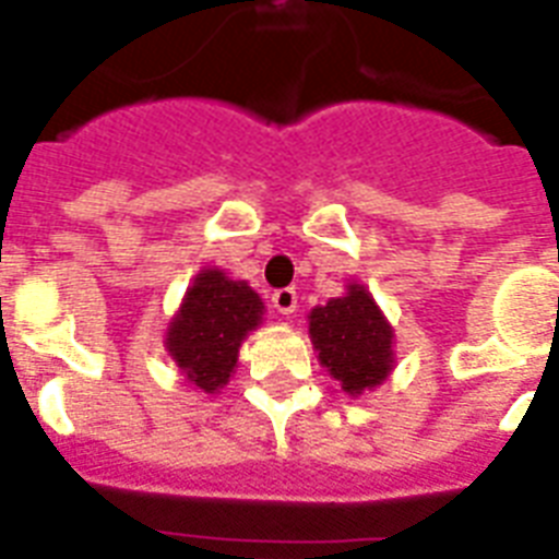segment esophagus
<instances>
[{
	"instance_id": "34e87169",
	"label": "esophagus",
	"mask_w": 559,
	"mask_h": 559,
	"mask_svg": "<svg viewBox=\"0 0 559 559\" xmlns=\"http://www.w3.org/2000/svg\"><path fill=\"white\" fill-rule=\"evenodd\" d=\"M272 307H275L281 316H293L298 307V293L293 287L275 289V293H272Z\"/></svg>"
}]
</instances>
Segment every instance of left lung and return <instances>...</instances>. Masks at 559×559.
<instances>
[{
  "label": "left lung",
  "mask_w": 559,
  "mask_h": 559,
  "mask_svg": "<svg viewBox=\"0 0 559 559\" xmlns=\"http://www.w3.org/2000/svg\"><path fill=\"white\" fill-rule=\"evenodd\" d=\"M310 340L319 362L342 382V391L357 397L377 389L394 368V331L362 284L310 310Z\"/></svg>",
  "instance_id": "left-lung-1"
}]
</instances>
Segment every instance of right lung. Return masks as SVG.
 <instances>
[{
  "mask_svg": "<svg viewBox=\"0 0 559 559\" xmlns=\"http://www.w3.org/2000/svg\"><path fill=\"white\" fill-rule=\"evenodd\" d=\"M263 301L246 281L202 270L170 319L165 348L197 389L219 391L235 373L237 350L261 324Z\"/></svg>",
  "mask_w": 559,
  "mask_h": 559,
  "instance_id": "obj_1",
  "label": "right lung"
}]
</instances>
